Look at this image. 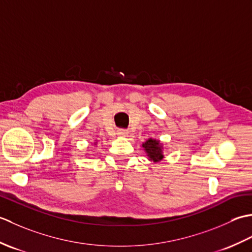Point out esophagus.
Wrapping results in <instances>:
<instances>
[{
  "mask_svg": "<svg viewBox=\"0 0 252 252\" xmlns=\"http://www.w3.org/2000/svg\"><path fill=\"white\" fill-rule=\"evenodd\" d=\"M127 134H129V131H127V130L121 129V130L118 131V135H119V136H126Z\"/></svg>",
  "mask_w": 252,
  "mask_h": 252,
  "instance_id": "1",
  "label": "esophagus"
}]
</instances>
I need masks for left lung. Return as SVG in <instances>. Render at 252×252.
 Instances as JSON below:
<instances>
[{"label": "left lung", "mask_w": 252, "mask_h": 252, "mask_svg": "<svg viewBox=\"0 0 252 252\" xmlns=\"http://www.w3.org/2000/svg\"><path fill=\"white\" fill-rule=\"evenodd\" d=\"M143 147L145 148L147 156L149 157V159L153 160V161L157 162L163 158L162 149H161V146H160L159 141L149 138L147 142L143 144Z\"/></svg>", "instance_id": "1"}]
</instances>
